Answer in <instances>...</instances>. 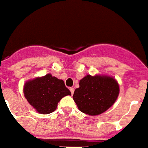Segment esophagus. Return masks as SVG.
<instances>
[{"instance_id": "obj_1", "label": "esophagus", "mask_w": 148, "mask_h": 148, "mask_svg": "<svg viewBox=\"0 0 148 148\" xmlns=\"http://www.w3.org/2000/svg\"><path fill=\"white\" fill-rule=\"evenodd\" d=\"M70 92H71V94L73 95V93H74V91H75L74 88H73V87H70Z\"/></svg>"}]
</instances>
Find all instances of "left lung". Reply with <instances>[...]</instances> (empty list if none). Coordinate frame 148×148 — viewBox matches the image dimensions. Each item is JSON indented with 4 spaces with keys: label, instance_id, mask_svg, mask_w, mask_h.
<instances>
[{
    "label": "left lung",
    "instance_id": "1",
    "mask_svg": "<svg viewBox=\"0 0 148 148\" xmlns=\"http://www.w3.org/2000/svg\"><path fill=\"white\" fill-rule=\"evenodd\" d=\"M79 88L73 98L81 112L98 115L110 108L119 95V85L115 79L107 76L88 75L80 81Z\"/></svg>",
    "mask_w": 148,
    "mask_h": 148
}]
</instances>
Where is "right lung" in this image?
Returning <instances> with one entry per match:
<instances>
[{"mask_svg":"<svg viewBox=\"0 0 148 148\" xmlns=\"http://www.w3.org/2000/svg\"><path fill=\"white\" fill-rule=\"evenodd\" d=\"M24 95L29 103L39 113L47 114L54 112L58 103L71 92L62 80L47 74L26 82Z\"/></svg>","mask_w":148,"mask_h":148,"instance_id":"add662e5","label":"right lung"}]
</instances>
